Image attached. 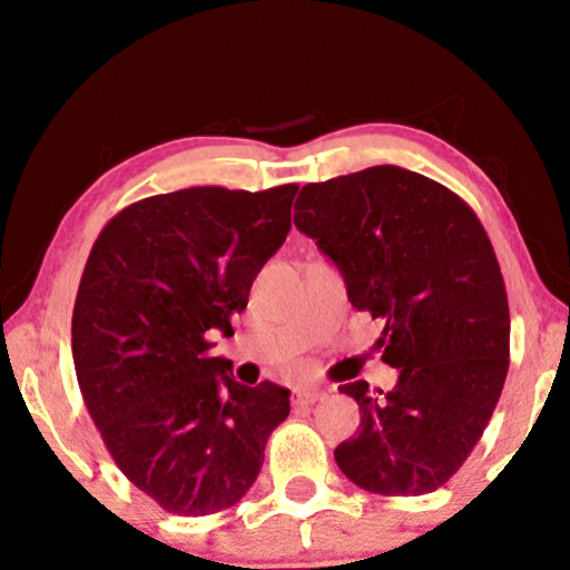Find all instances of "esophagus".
Segmentation results:
<instances>
[{"instance_id": "1", "label": "esophagus", "mask_w": 570, "mask_h": 570, "mask_svg": "<svg viewBox=\"0 0 570 570\" xmlns=\"http://www.w3.org/2000/svg\"><path fill=\"white\" fill-rule=\"evenodd\" d=\"M324 396H326L324 389H318V386H301L298 392H295V402H298V404H316L318 400H324Z\"/></svg>"}]
</instances>
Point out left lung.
Listing matches in <instances>:
<instances>
[{
	"label": "left lung",
	"instance_id": "1",
	"mask_svg": "<svg viewBox=\"0 0 570 570\" xmlns=\"http://www.w3.org/2000/svg\"><path fill=\"white\" fill-rule=\"evenodd\" d=\"M295 228L337 264L347 298L384 322L392 392L350 381L361 431L334 449L342 474L379 495H425L454 478L509 373V295L480 217L433 178L373 166L306 184Z\"/></svg>",
	"mask_w": 570,
	"mask_h": 570
}]
</instances>
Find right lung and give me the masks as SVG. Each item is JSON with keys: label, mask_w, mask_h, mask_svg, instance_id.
Wrapping results in <instances>:
<instances>
[{"label": "right lung", "mask_w": 570, "mask_h": 570, "mask_svg": "<svg viewBox=\"0 0 570 570\" xmlns=\"http://www.w3.org/2000/svg\"><path fill=\"white\" fill-rule=\"evenodd\" d=\"M295 191L158 194L116 213L90 248L72 311L77 384L108 454L168 513L236 505L291 415L287 389L238 384L209 350L287 238Z\"/></svg>", "instance_id": "right-lung-1"}]
</instances>
